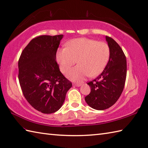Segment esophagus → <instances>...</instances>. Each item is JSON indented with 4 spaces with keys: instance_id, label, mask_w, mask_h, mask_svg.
Here are the masks:
<instances>
[{
    "instance_id": "1",
    "label": "esophagus",
    "mask_w": 148,
    "mask_h": 148,
    "mask_svg": "<svg viewBox=\"0 0 148 148\" xmlns=\"http://www.w3.org/2000/svg\"><path fill=\"white\" fill-rule=\"evenodd\" d=\"M82 83H74V84H73V85L76 86H77V87H79V86H82Z\"/></svg>"
}]
</instances>
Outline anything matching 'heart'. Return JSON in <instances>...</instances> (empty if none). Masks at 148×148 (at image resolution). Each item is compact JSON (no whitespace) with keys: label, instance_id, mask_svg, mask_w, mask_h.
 <instances>
[{"label":"heart","instance_id":"1","mask_svg":"<svg viewBox=\"0 0 148 148\" xmlns=\"http://www.w3.org/2000/svg\"><path fill=\"white\" fill-rule=\"evenodd\" d=\"M110 57L107 43L94 40L79 38L66 43V47L58 49L56 60L63 73L69 71L76 62L78 65L71 69L66 77L74 82H82L89 76L99 75L105 68Z\"/></svg>","mask_w":148,"mask_h":148}]
</instances>
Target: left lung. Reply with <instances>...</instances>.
Here are the masks:
<instances>
[{
	"mask_svg": "<svg viewBox=\"0 0 148 148\" xmlns=\"http://www.w3.org/2000/svg\"><path fill=\"white\" fill-rule=\"evenodd\" d=\"M110 48L108 62L99 76L87 84L90 93L85 97L88 105L97 110L111 107L121 96L126 82V58L122 49L110 37L106 36Z\"/></svg>",
	"mask_w": 148,
	"mask_h": 148,
	"instance_id": "obj_1",
	"label": "left lung"
}]
</instances>
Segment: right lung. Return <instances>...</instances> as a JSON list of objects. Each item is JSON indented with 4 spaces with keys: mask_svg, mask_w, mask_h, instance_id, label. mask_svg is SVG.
Here are the masks:
<instances>
[{
    "mask_svg": "<svg viewBox=\"0 0 148 148\" xmlns=\"http://www.w3.org/2000/svg\"><path fill=\"white\" fill-rule=\"evenodd\" d=\"M63 34L34 38L23 50L18 61V80L26 100L43 114L62 107L72 83L60 72L56 52Z\"/></svg>",
    "mask_w": 148,
    "mask_h": 148,
    "instance_id": "1",
    "label": "right lung"
}]
</instances>
